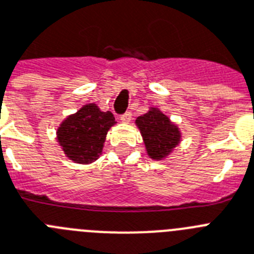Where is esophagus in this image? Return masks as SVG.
<instances>
[{
    "label": "esophagus",
    "mask_w": 254,
    "mask_h": 254,
    "mask_svg": "<svg viewBox=\"0 0 254 254\" xmlns=\"http://www.w3.org/2000/svg\"><path fill=\"white\" fill-rule=\"evenodd\" d=\"M120 120L121 123H124V124H129L130 120H131V112H125L124 115H121Z\"/></svg>",
    "instance_id": "1"
}]
</instances>
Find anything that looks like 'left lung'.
Masks as SVG:
<instances>
[{
    "mask_svg": "<svg viewBox=\"0 0 254 254\" xmlns=\"http://www.w3.org/2000/svg\"><path fill=\"white\" fill-rule=\"evenodd\" d=\"M135 125L142 134L147 154L154 161L169 157L182 142L180 127L154 106L136 118Z\"/></svg>",
    "mask_w": 254,
    "mask_h": 254,
    "instance_id": "left-lung-1",
    "label": "left lung"
}]
</instances>
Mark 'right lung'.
I'll return each mask as SVG.
<instances>
[{"instance_id": "add662e5", "label": "right lung", "mask_w": 254, "mask_h": 254, "mask_svg": "<svg viewBox=\"0 0 254 254\" xmlns=\"http://www.w3.org/2000/svg\"><path fill=\"white\" fill-rule=\"evenodd\" d=\"M116 124L110 111L87 103L66 116L57 127L56 139L63 152L75 164L89 165L102 154L107 131Z\"/></svg>"}]
</instances>
